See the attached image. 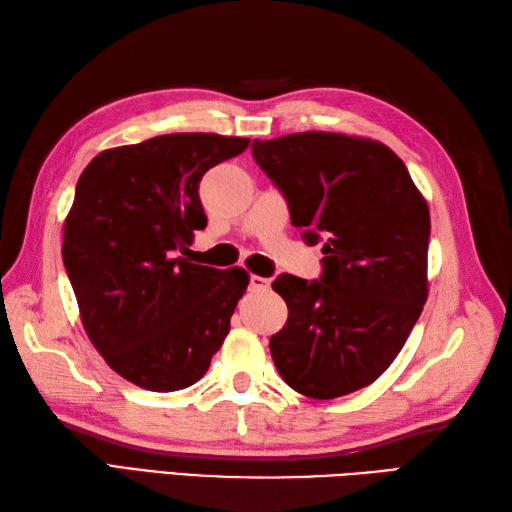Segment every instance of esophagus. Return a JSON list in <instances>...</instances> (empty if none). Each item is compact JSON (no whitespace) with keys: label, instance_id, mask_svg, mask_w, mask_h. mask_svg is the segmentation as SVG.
Returning a JSON list of instances; mask_svg holds the SVG:
<instances>
[{"label":"esophagus","instance_id":"obj_1","mask_svg":"<svg viewBox=\"0 0 512 512\" xmlns=\"http://www.w3.org/2000/svg\"><path fill=\"white\" fill-rule=\"evenodd\" d=\"M268 286H270V279H266V277H259V275H253V277H250V290L262 292V290H268Z\"/></svg>","mask_w":512,"mask_h":512}]
</instances>
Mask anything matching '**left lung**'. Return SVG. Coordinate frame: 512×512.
Listing matches in <instances>:
<instances>
[{"label":"left lung","instance_id":"obj_1","mask_svg":"<svg viewBox=\"0 0 512 512\" xmlns=\"http://www.w3.org/2000/svg\"><path fill=\"white\" fill-rule=\"evenodd\" d=\"M253 158L290 209L323 237V275H279L288 321L270 336L277 372L299 394L332 400L394 363L429 295L431 217L409 171L372 138L301 132L253 140Z\"/></svg>","mask_w":512,"mask_h":512}]
</instances>
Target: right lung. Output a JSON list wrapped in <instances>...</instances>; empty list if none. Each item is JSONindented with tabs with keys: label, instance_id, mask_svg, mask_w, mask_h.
Wrapping results in <instances>:
<instances>
[{
	"label": "right lung",
	"instance_id": "1",
	"mask_svg": "<svg viewBox=\"0 0 512 512\" xmlns=\"http://www.w3.org/2000/svg\"><path fill=\"white\" fill-rule=\"evenodd\" d=\"M248 138L167 134L105 149L83 169L63 224V264L85 332L118 376L149 391H178L206 374L220 350L244 268L191 264L206 215L200 180Z\"/></svg>",
	"mask_w": 512,
	"mask_h": 512
}]
</instances>
